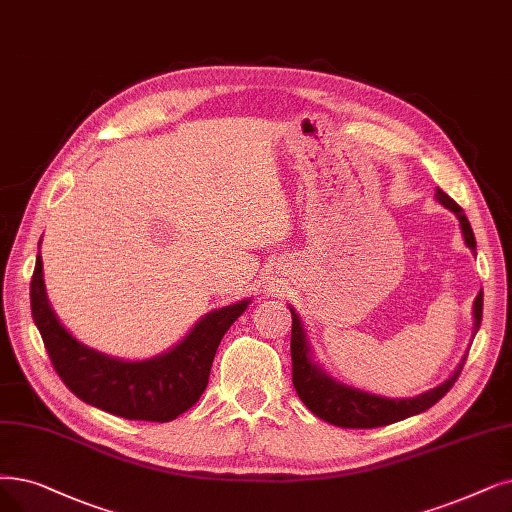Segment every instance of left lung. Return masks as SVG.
<instances>
[{"label":"left lung","instance_id":"8db88e82","mask_svg":"<svg viewBox=\"0 0 512 512\" xmlns=\"http://www.w3.org/2000/svg\"><path fill=\"white\" fill-rule=\"evenodd\" d=\"M437 201L441 206H445L449 212H454L460 229L464 235V243L477 256V241L473 235V229H470V222L464 216L462 208L454 199H449L439 187H437ZM292 313V382L298 397L302 399V403L309 407V410L334 426H342V428H378V426H386L393 424L399 420H405L410 416L422 414L426 412L428 407H433L439 399L445 397V393L449 388L454 386V382L458 380L462 365L466 363L468 351L464 355V359L460 361V365L454 370V374L449 376L443 384H439L437 388H431L418 397L412 399H386V397H378V395H370L363 393L359 388L346 386L342 382H336L334 378L327 376L321 367L313 365L309 353V340H306V332L302 327L300 315L296 313L294 306H288ZM481 315H483V292H479V296L475 298L473 304V338L479 332L481 325ZM473 344V340H470ZM470 349V346H468Z\"/></svg>","mask_w":512,"mask_h":512}]
</instances>
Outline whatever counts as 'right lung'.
Segmentation results:
<instances>
[{
    "label": "right lung",
    "mask_w": 512,
    "mask_h": 512,
    "mask_svg": "<svg viewBox=\"0 0 512 512\" xmlns=\"http://www.w3.org/2000/svg\"><path fill=\"white\" fill-rule=\"evenodd\" d=\"M250 302L210 311L166 353L124 361L81 344L60 325L46 296L39 254L31 279V315L60 380L84 403L126 420L170 422L191 410L206 391L222 336Z\"/></svg>",
    "instance_id": "add662e5"
}]
</instances>
